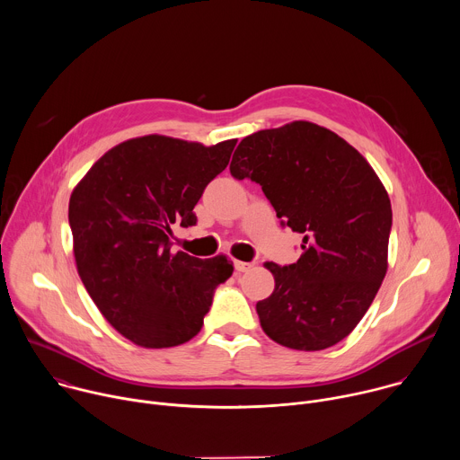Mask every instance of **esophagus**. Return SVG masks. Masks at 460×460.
<instances>
[{
  "label": "esophagus",
  "instance_id": "esophagus-1",
  "mask_svg": "<svg viewBox=\"0 0 460 460\" xmlns=\"http://www.w3.org/2000/svg\"><path fill=\"white\" fill-rule=\"evenodd\" d=\"M252 268V264H249V261H242V260H234V270L236 273H245Z\"/></svg>",
  "mask_w": 460,
  "mask_h": 460
}]
</instances>
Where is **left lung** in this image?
I'll return each instance as SVG.
<instances>
[{
    "label": "left lung",
    "mask_w": 460,
    "mask_h": 460,
    "mask_svg": "<svg viewBox=\"0 0 460 460\" xmlns=\"http://www.w3.org/2000/svg\"><path fill=\"white\" fill-rule=\"evenodd\" d=\"M295 233L291 266L266 261L275 291L256 304L264 333L280 346L320 351L346 339L387 271L391 202L369 162L333 130L296 119L245 137L231 162Z\"/></svg>",
    "instance_id": "obj_1"
}]
</instances>
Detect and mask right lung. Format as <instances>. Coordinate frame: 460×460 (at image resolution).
Listing matches in <instances>:
<instances>
[{
    "instance_id": "1",
    "label": "right lung",
    "mask_w": 460,
    "mask_h": 460,
    "mask_svg": "<svg viewBox=\"0 0 460 460\" xmlns=\"http://www.w3.org/2000/svg\"><path fill=\"white\" fill-rule=\"evenodd\" d=\"M234 146L130 138L109 149L73 189L78 275L105 320L140 348H172L199 335L215 288L233 275L226 254L202 260L172 252L171 227L196 224L192 209Z\"/></svg>"
}]
</instances>
